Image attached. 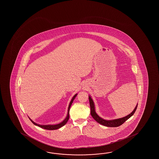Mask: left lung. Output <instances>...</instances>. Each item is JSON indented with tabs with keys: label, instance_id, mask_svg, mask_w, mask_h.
Returning a JSON list of instances; mask_svg holds the SVG:
<instances>
[{
	"label": "left lung",
	"instance_id": "left-lung-1",
	"mask_svg": "<svg viewBox=\"0 0 159 159\" xmlns=\"http://www.w3.org/2000/svg\"><path fill=\"white\" fill-rule=\"evenodd\" d=\"M89 102H90V113L92 117L95 120L98 122V123L106 127H118L122 125L123 123H125V122L127 119H129L130 117H131L132 115H134L138 107V104H137L132 112L125 117H123L121 118L112 119V120H105L104 119L102 118L101 117H100L95 112L94 102L90 95L89 96Z\"/></svg>",
	"mask_w": 159,
	"mask_h": 159
}]
</instances>
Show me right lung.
Masks as SVG:
<instances>
[{
  "label": "right lung",
  "instance_id": "add662e5",
  "mask_svg": "<svg viewBox=\"0 0 159 159\" xmlns=\"http://www.w3.org/2000/svg\"><path fill=\"white\" fill-rule=\"evenodd\" d=\"M77 95V94H75L73 96V97L72 98V99H71V101L70 102V103H69V107H68V114H67V116H66V118L62 122L60 123H58V124H57V125H39V124H37L36 123L34 122L32 119H30V118L29 116H28V118L30 119V121L33 123L34 125H37V126H39V127H40L42 128V129H48V130H54V129H60V128H61V127H62V126L65 125V124L68 122V120H69V110H70V106H71L73 102L74 101V99H75V97H76Z\"/></svg>",
  "mask_w": 159,
  "mask_h": 159
}]
</instances>
